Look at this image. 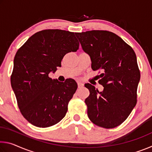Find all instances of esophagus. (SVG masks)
<instances>
[{
	"label": "esophagus",
	"mask_w": 152,
	"mask_h": 152,
	"mask_svg": "<svg viewBox=\"0 0 152 152\" xmlns=\"http://www.w3.org/2000/svg\"><path fill=\"white\" fill-rule=\"evenodd\" d=\"M83 86H84V84L82 83V82H78V88H82V87H83Z\"/></svg>",
	"instance_id": "1"
}]
</instances>
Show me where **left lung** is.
<instances>
[{"label":"left lung","mask_w":152,"mask_h":152,"mask_svg":"<svg viewBox=\"0 0 152 152\" xmlns=\"http://www.w3.org/2000/svg\"><path fill=\"white\" fill-rule=\"evenodd\" d=\"M82 48L91 57L93 70H102L99 92L85 84L90 95L85 100L88 117L97 126L112 129L124 122L137 103L140 80L133 49L119 36L107 31L75 33Z\"/></svg>","instance_id":"1"}]
</instances>
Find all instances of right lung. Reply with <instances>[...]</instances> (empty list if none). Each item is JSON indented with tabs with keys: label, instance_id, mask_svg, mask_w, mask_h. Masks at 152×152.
<instances>
[{
	"label": "right lung",
	"instance_id": "obj_1",
	"mask_svg": "<svg viewBox=\"0 0 152 152\" xmlns=\"http://www.w3.org/2000/svg\"><path fill=\"white\" fill-rule=\"evenodd\" d=\"M74 33L46 29L35 33L19 49L11 77L18 107L25 119L38 127L54 125L65 117L77 89L73 79L52 80L66 53L78 50Z\"/></svg>",
	"mask_w": 152,
	"mask_h": 152
}]
</instances>
